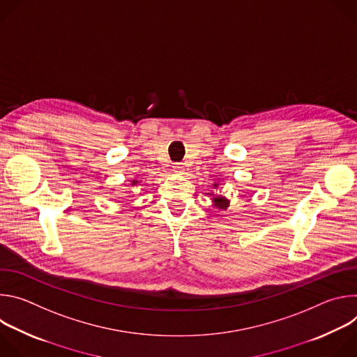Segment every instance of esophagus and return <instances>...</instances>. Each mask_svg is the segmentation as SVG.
I'll list each match as a JSON object with an SVG mask.
<instances>
[{"label": "esophagus", "mask_w": 357, "mask_h": 357, "mask_svg": "<svg viewBox=\"0 0 357 357\" xmlns=\"http://www.w3.org/2000/svg\"><path fill=\"white\" fill-rule=\"evenodd\" d=\"M174 172H178V174H182L185 171V164L183 162H176L174 167H172Z\"/></svg>", "instance_id": "esophagus-1"}]
</instances>
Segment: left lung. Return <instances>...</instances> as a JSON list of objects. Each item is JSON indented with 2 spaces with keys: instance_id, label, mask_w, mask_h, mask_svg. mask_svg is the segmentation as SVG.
Instances as JSON below:
<instances>
[{
  "instance_id": "left-lung-1",
  "label": "left lung",
  "mask_w": 357,
  "mask_h": 357,
  "mask_svg": "<svg viewBox=\"0 0 357 357\" xmlns=\"http://www.w3.org/2000/svg\"><path fill=\"white\" fill-rule=\"evenodd\" d=\"M215 186H218V185H215ZM213 200H215V206L219 209H227L230 205V202L226 196H216V197H213Z\"/></svg>"
}]
</instances>
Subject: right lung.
<instances>
[{
	"mask_svg": "<svg viewBox=\"0 0 357 357\" xmlns=\"http://www.w3.org/2000/svg\"><path fill=\"white\" fill-rule=\"evenodd\" d=\"M137 182H138V181H134V182H132V185H134V183H137Z\"/></svg>",
	"mask_w": 357,
	"mask_h": 357,
	"instance_id": "obj_1",
	"label": "right lung"
}]
</instances>
